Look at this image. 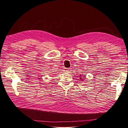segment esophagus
Listing matches in <instances>:
<instances>
[{"label": "esophagus", "mask_w": 128, "mask_h": 128, "mask_svg": "<svg viewBox=\"0 0 128 128\" xmlns=\"http://www.w3.org/2000/svg\"><path fill=\"white\" fill-rule=\"evenodd\" d=\"M66 72H70V71H71V69H66Z\"/></svg>", "instance_id": "34e87169"}]
</instances>
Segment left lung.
<instances>
[{
  "mask_svg": "<svg viewBox=\"0 0 128 128\" xmlns=\"http://www.w3.org/2000/svg\"><path fill=\"white\" fill-rule=\"evenodd\" d=\"M80 76H81V75H80ZM80 79H81V80H83V79H82V78H80Z\"/></svg>",
  "mask_w": 128,
  "mask_h": 128,
  "instance_id": "1",
  "label": "left lung"
}]
</instances>
